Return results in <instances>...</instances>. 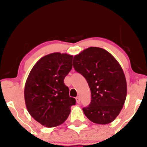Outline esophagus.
I'll use <instances>...</instances> for the list:
<instances>
[{
	"label": "esophagus",
	"instance_id": "esophagus-1",
	"mask_svg": "<svg viewBox=\"0 0 147 147\" xmlns=\"http://www.w3.org/2000/svg\"><path fill=\"white\" fill-rule=\"evenodd\" d=\"M76 102H77V103L79 104L80 102V97H79V96H78V97L76 98Z\"/></svg>",
	"mask_w": 147,
	"mask_h": 147
}]
</instances>
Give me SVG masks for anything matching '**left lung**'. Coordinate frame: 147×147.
Instances as JSON below:
<instances>
[{
    "mask_svg": "<svg viewBox=\"0 0 147 147\" xmlns=\"http://www.w3.org/2000/svg\"><path fill=\"white\" fill-rule=\"evenodd\" d=\"M74 69L87 81L91 102L83 108L90 121L109 124L123 108L127 93L126 78L117 60L106 50L91 47L74 57Z\"/></svg>",
    "mask_w": 147,
    "mask_h": 147,
    "instance_id": "8db88e82",
    "label": "left lung"
}]
</instances>
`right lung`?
<instances>
[{"mask_svg": "<svg viewBox=\"0 0 147 147\" xmlns=\"http://www.w3.org/2000/svg\"><path fill=\"white\" fill-rule=\"evenodd\" d=\"M73 55L53 53L41 58L30 71L25 85L28 112L36 121L47 128L65 121L75 98L69 97L64 78L72 68Z\"/></svg>", "mask_w": 147, "mask_h": 147, "instance_id": "right-lung-1", "label": "right lung"}]
</instances>
